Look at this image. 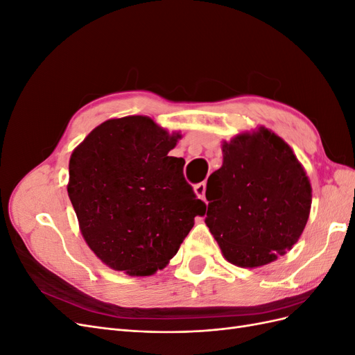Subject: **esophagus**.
Here are the masks:
<instances>
[{"label":"esophagus","mask_w":355,"mask_h":355,"mask_svg":"<svg viewBox=\"0 0 355 355\" xmlns=\"http://www.w3.org/2000/svg\"><path fill=\"white\" fill-rule=\"evenodd\" d=\"M194 192L196 196L201 200H204V197H206V182H201V184H197L194 187Z\"/></svg>","instance_id":"34e87169"}]
</instances>
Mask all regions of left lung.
Segmentation results:
<instances>
[{"label":"left lung","mask_w":355,"mask_h":355,"mask_svg":"<svg viewBox=\"0 0 355 355\" xmlns=\"http://www.w3.org/2000/svg\"><path fill=\"white\" fill-rule=\"evenodd\" d=\"M222 167L207 180L206 225L230 263H271L305 230L313 201L306 171L263 125L222 141Z\"/></svg>","instance_id":"8db88e82"}]
</instances>
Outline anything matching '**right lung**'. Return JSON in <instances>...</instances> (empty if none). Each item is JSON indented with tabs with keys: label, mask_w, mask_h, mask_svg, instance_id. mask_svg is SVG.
<instances>
[{
	"label": "right lung",
	"mask_w": 355,
	"mask_h": 355,
	"mask_svg": "<svg viewBox=\"0 0 355 355\" xmlns=\"http://www.w3.org/2000/svg\"><path fill=\"white\" fill-rule=\"evenodd\" d=\"M182 136L153 118H111L69 159L68 196L83 239L114 271L153 275L168 263L206 204L170 157Z\"/></svg>",
	"instance_id": "add662e5"
}]
</instances>
